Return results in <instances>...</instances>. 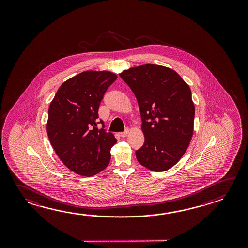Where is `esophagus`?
Masks as SVG:
<instances>
[{
  "label": "esophagus",
  "mask_w": 248,
  "mask_h": 248,
  "mask_svg": "<svg viewBox=\"0 0 248 248\" xmlns=\"http://www.w3.org/2000/svg\"><path fill=\"white\" fill-rule=\"evenodd\" d=\"M128 133H129V130H128V129H126V131L122 132V133H120V136H121V137H127Z\"/></svg>",
  "instance_id": "1"
}]
</instances>
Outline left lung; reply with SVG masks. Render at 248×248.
<instances>
[{
	"label": "left lung",
	"instance_id": "1",
	"mask_svg": "<svg viewBox=\"0 0 248 248\" xmlns=\"http://www.w3.org/2000/svg\"><path fill=\"white\" fill-rule=\"evenodd\" d=\"M122 79L137 97L144 143L138 162L154 172L174 167L193 136L195 106L189 85L173 69L146 63L122 71Z\"/></svg>",
	"mask_w": 248,
	"mask_h": 248
}]
</instances>
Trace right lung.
Listing matches in <instances>:
<instances>
[{
  "instance_id": "right-lung-1",
  "label": "right lung",
  "mask_w": 248,
  "mask_h": 248,
  "mask_svg": "<svg viewBox=\"0 0 248 248\" xmlns=\"http://www.w3.org/2000/svg\"><path fill=\"white\" fill-rule=\"evenodd\" d=\"M117 77L109 71L82 72L65 80L49 105V142L63 165L76 174L90 177L110 162L117 140L96 126L101 100Z\"/></svg>"
}]
</instances>
